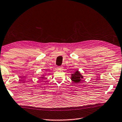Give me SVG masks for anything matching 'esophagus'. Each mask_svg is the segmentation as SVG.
I'll use <instances>...</instances> for the list:
<instances>
[{
	"label": "esophagus",
	"instance_id": "obj_1",
	"mask_svg": "<svg viewBox=\"0 0 122 122\" xmlns=\"http://www.w3.org/2000/svg\"><path fill=\"white\" fill-rule=\"evenodd\" d=\"M57 68H58V69H59V70H61V69H63V67H62L61 66V67H58Z\"/></svg>",
	"mask_w": 122,
	"mask_h": 122
}]
</instances>
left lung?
I'll return each instance as SVG.
<instances>
[{
	"instance_id": "left-lung-1",
	"label": "left lung",
	"mask_w": 122,
	"mask_h": 122,
	"mask_svg": "<svg viewBox=\"0 0 122 122\" xmlns=\"http://www.w3.org/2000/svg\"><path fill=\"white\" fill-rule=\"evenodd\" d=\"M83 76L81 75L80 72L77 70L74 74H71V80L74 83H79V82L83 81Z\"/></svg>"
}]
</instances>
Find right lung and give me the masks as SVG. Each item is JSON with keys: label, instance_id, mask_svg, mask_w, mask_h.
Listing matches in <instances>:
<instances>
[{"label": "right lung", "instance_id": "right-lung-1", "mask_svg": "<svg viewBox=\"0 0 122 122\" xmlns=\"http://www.w3.org/2000/svg\"><path fill=\"white\" fill-rule=\"evenodd\" d=\"M40 78H41V79H44L45 78V75H42L41 76V77Z\"/></svg>", "mask_w": 122, "mask_h": 122}]
</instances>
